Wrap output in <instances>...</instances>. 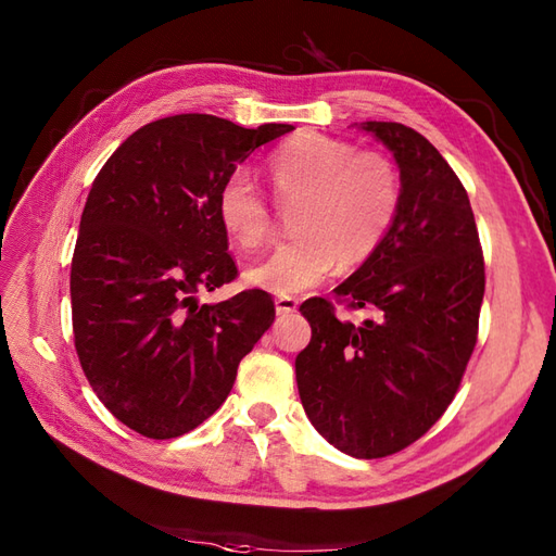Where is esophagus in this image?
Wrapping results in <instances>:
<instances>
[{"label":"esophagus","instance_id":"obj_1","mask_svg":"<svg viewBox=\"0 0 556 556\" xmlns=\"http://www.w3.org/2000/svg\"><path fill=\"white\" fill-rule=\"evenodd\" d=\"M296 308H299L296 299H291V296H277L275 299L277 315H291V313H296Z\"/></svg>","mask_w":556,"mask_h":556}]
</instances>
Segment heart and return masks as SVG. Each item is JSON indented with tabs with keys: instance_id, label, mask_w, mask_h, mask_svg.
<instances>
[{
	"instance_id": "b5f03b06",
	"label": "heart",
	"mask_w": 556,
	"mask_h": 556,
	"mask_svg": "<svg viewBox=\"0 0 556 556\" xmlns=\"http://www.w3.org/2000/svg\"><path fill=\"white\" fill-rule=\"evenodd\" d=\"M269 174L281 200H301L293 215L299 239L245 271L255 289L293 296L320 285L337 263L361 267L394 227L401 181L394 162L380 152H361L349 140L305 131L271 155ZM217 217L245 251L263 245L271 231L267 200L243 169L219 186Z\"/></svg>"
}]
</instances>
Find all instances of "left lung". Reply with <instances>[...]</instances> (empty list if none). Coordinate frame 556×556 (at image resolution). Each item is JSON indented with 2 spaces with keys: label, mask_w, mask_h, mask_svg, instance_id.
<instances>
[{
  "label": "left lung",
  "mask_w": 556,
  "mask_h": 556,
  "mask_svg": "<svg viewBox=\"0 0 556 556\" xmlns=\"http://www.w3.org/2000/svg\"><path fill=\"white\" fill-rule=\"evenodd\" d=\"M392 152L401 205L384 243L334 289L363 323L311 299V344L296 356L305 416L356 458L396 454L452 404L478 339L485 263L464 184L428 138L394 122H363Z\"/></svg>",
  "instance_id": "left-lung-1"
}]
</instances>
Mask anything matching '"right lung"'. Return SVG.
Here are the masks:
<instances>
[{"mask_svg":"<svg viewBox=\"0 0 556 556\" xmlns=\"http://www.w3.org/2000/svg\"><path fill=\"white\" fill-rule=\"evenodd\" d=\"M289 131L167 116L128 136L92 181L71 260L78 361L112 416L150 440L207 420L275 323V303L260 289L222 303L198 296L236 277L219 186Z\"/></svg>","mask_w":556,"mask_h":556,"instance_id":"1","label":"right lung"}]
</instances>
